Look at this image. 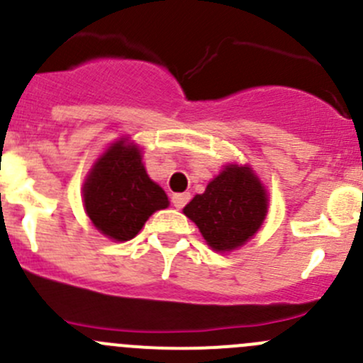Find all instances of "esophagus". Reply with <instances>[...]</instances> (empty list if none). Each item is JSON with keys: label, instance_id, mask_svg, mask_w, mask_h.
Here are the masks:
<instances>
[{"label": "esophagus", "instance_id": "esophagus-1", "mask_svg": "<svg viewBox=\"0 0 363 363\" xmlns=\"http://www.w3.org/2000/svg\"><path fill=\"white\" fill-rule=\"evenodd\" d=\"M189 199H191V195H189V193H175V195L172 196V203H174V207L182 208L186 203L189 202Z\"/></svg>", "mask_w": 363, "mask_h": 363}]
</instances>
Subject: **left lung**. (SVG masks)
<instances>
[{
    "label": "left lung",
    "mask_w": 363,
    "mask_h": 363,
    "mask_svg": "<svg viewBox=\"0 0 363 363\" xmlns=\"http://www.w3.org/2000/svg\"><path fill=\"white\" fill-rule=\"evenodd\" d=\"M269 195L247 164H226L182 212L214 251H232L262 228Z\"/></svg>",
    "instance_id": "1"
}]
</instances>
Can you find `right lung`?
Wrapping results in <instances>:
<instances>
[{"instance_id": "obj_1", "label": "right lung", "mask_w": 363, "mask_h": 363, "mask_svg": "<svg viewBox=\"0 0 363 363\" xmlns=\"http://www.w3.org/2000/svg\"><path fill=\"white\" fill-rule=\"evenodd\" d=\"M84 208L96 230L124 242L137 235L156 211L168 207V196L142 163V151L119 138L98 158L84 182Z\"/></svg>"}]
</instances>
